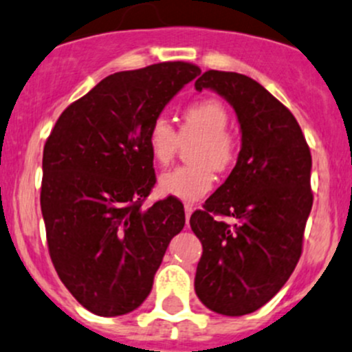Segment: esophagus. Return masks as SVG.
I'll list each match as a JSON object with an SVG mask.
<instances>
[{
  "mask_svg": "<svg viewBox=\"0 0 352 352\" xmlns=\"http://www.w3.org/2000/svg\"><path fill=\"white\" fill-rule=\"evenodd\" d=\"M191 213H193V208H191L190 205L184 206V215H186V226H188V223H190V217H191Z\"/></svg>",
  "mask_w": 352,
  "mask_h": 352,
  "instance_id": "obj_1",
  "label": "esophagus"
}]
</instances>
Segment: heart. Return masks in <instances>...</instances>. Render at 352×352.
I'll list each match as a JSON object with an SVG mask.
<instances>
[{
  "label": "heart",
  "mask_w": 352,
  "mask_h": 352,
  "mask_svg": "<svg viewBox=\"0 0 352 352\" xmlns=\"http://www.w3.org/2000/svg\"><path fill=\"white\" fill-rule=\"evenodd\" d=\"M227 126L229 111L213 98L188 104L177 133L162 115L152 120L147 132V147L155 164H168L175 157L179 140H193L188 147L191 164L177 166L159 177L157 188L161 195L193 203L212 190L215 179L212 169L226 171L234 162L237 151V144Z\"/></svg>",
  "instance_id": "heart-1"
}]
</instances>
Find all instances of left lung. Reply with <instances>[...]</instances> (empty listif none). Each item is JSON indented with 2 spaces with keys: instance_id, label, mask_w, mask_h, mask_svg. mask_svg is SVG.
<instances>
[{
  "instance_id": "obj_1",
  "label": "left lung",
  "mask_w": 352,
  "mask_h": 352,
  "mask_svg": "<svg viewBox=\"0 0 352 352\" xmlns=\"http://www.w3.org/2000/svg\"><path fill=\"white\" fill-rule=\"evenodd\" d=\"M195 88L226 98L242 133L235 168L190 219L203 245L195 292L206 309L239 317L270 302L298 263L314 203L311 155L292 111L254 79L206 71Z\"/></svg>"
}]
</instances>
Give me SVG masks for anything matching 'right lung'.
Listing matches in <instances>:
<instances>
[{
  "label": "right lung",
  "mask_w": 352,
  "mask_h": 352,
  "mask_svg": "<svg viewBox=\"0 0 352 352\" xmlns=\"http://www.w3.org/2000/svg\"><path fill=\"white\" fill-rule=\"evenodd\" d=\"M200 72L188 63L115 72L69 104L47 139L41 206L50 259L93 314L117 317L142 305L183 230L176 198L142 208L155 184L147 132Z\"/></svg>",
  "instance_id": "1"
}]
</instances>
